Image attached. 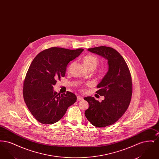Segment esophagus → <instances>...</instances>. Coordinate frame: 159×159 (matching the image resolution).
I'll return each instance as SVG.
<instances>
[{"mask_svg": "<svg viewBox=\"0 0 159 159\" xmlns=\"http://www.w3.org/2000/svg\"><path fill=\"white\" fill-rule=\"evenodd\" d=\"M81 100H83V98L79 95H77V101H81Z\"/></svg>", "mask_w": 159, "mask_h": 159, "instance_id": "esophagus-1", "label": "esophagus"}]
</instances>
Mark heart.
<instances>
[{
  "instance_id": "1",
  "label": "heart",
  "mask_w": 159,
  "mask_h": 159,
  "mask_svg": "<svg viewBox=\"0 0 159 159\" xmlns=\"http://www.w3.org/2000/svg\"><path fill=\"white\" fill-rule=\"evenodd\" d=\"M83 61L85 67L87 68H90L91 67L95 68L98 62L97 58L91 55L85 56L83 58Z\"/></svg>"
}]
</instances>
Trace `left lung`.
Instances as JSON below:
<instances>
[{
	"instance_id": "8db88e82",
	"label": "left lung",
	"mask_w": 159,
	"mask_h": 159,
	"mask_svg": "<svg viewBox=\"0 0 159 159\" xmlns=\"http://www.w3.org/2000/svg\"><path fill=\"white\" fill-rule=\"evenodd\" d=\"M88 50L108 61V70L96 92L104 99L99 102L92 97L84 98L89 104L86 117L93 126L103 128L116 123L127 110L132 94V78L126 61L113 48L98 46Z\"/></svg>"
}]
</instances>
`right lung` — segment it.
<instances>
[{
  "instance_id": "right-lung-1",
  "label": "right lung",
  "mask_w": 159,
  "mask_h": 159,
  "mask_svg": "<svg viewBox=\"0 0 159 159\" xmlns=\"http://www.w3.org/2000/svg\"><path fill=\"white\" fill-rule=\"evenodd\" d=\"M53 47L38 54L31 63L23 83V97L34 117L43 124H53L64 116L77 100L67 91H53L57 79L64 77L67 66L83 51Z\"/></svg>"
}]
</instances>
